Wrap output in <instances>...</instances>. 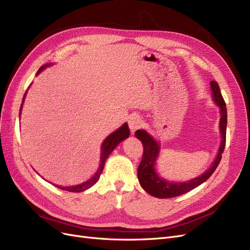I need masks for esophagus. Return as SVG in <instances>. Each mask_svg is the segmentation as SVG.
Segmentation results:
<instances>
[{"mask_svg": "<svg viewBox=\"0 0 250 250\" xmlns=\"http://www.w3.org/2000/svg\"><path fill=\"white\" fill-rule=\"evenodd\" d=\"M128 124H129V128H130V131L131 133H134L135 130L140 129V128L143 126L144 122L141 117L139 116H131L129 121H128Z\"/></svg>", "mask_w": 250, "mask_h": 250, "instance_id": "34e87169", "label": "esophagus"}]
</instances>
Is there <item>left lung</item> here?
<instances>
[{
  "instance_id": "8db88e82",
  "label": "left lung",
  "mask_w": 250,
  "mask_h": 250,
  "mask_svg": "<svg viewBox=\"0 0 250 250\" xmlns=\"http://www.w3.org/2000/svg\"><path fill=\"white\" fill-rule=\"evenodd\" d=\"M210 90L213 100L220 108V131H221V143L219 147L218 154L216 160L211 164L210 168L207 170L200 176L191 179L188 181H183V183H170V181L162 178L155 171L156 160L160 154V143H157L151 135L145 130H137L135 137L141 140L144 152L141 164L138 168V177L140 185L148 194L154 196L156 198H172L177 197L183 194L190 192L193 188H197L204 181L208 180L211 174H213L218 167L219 163L221 161L222 153L225 148L226 142V124H228V111H226V105L223 97L220 92V87L216 81L210 82Z\"/></svg>"
}]
</instances>
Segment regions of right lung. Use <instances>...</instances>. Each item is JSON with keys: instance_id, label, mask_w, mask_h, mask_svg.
<instances>
[{"instance_id": "1", "label": "right lung", "mask_w": 250, "mask_h": 250, "mask_svg": "<svg viewBox=\"0 0 250 250\" xmlns=\"http://www.w3.org/2000/svg\"><path fill=\"white\" fill-rule=\"evenodd\" d=\"M50 64H44L42 65L41 69L37 71V74L39 75L43 69H46L47 66H49ZM25 97H26V93L24 95V98H22V102H21V108H20V116H21V108H22V103H24V100H25ZM129 128H128V125L127 123H125L123 126H121L119 129H117L115 132L110 133L108 137L104 140V142L102 143V146H101V156H100V166H99V169H98V171L95 173V175L88 179L87 181H85V183L83 184H80V185H77V186H72V187H60V186H55L59 188H62V190H64V191H69V192H74V193H79V192H83L87 190V188H89L90 187H93L98 180H99L100 178V175L101 173L104 169V165H105V162H106L108 155L112 152V150L115 149L119 144L124 141L125 139H127L128 137H129Z\"/></svg>"}]
</instances>
